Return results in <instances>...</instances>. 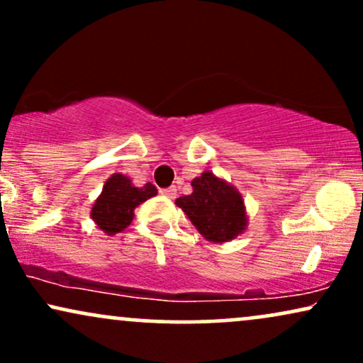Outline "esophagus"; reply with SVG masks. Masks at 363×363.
Listing matches in <instances>:
<instances>
[{
  "mask_svg": "<svg viewBox=\"0 0 363 363\" xmlns=\"http://www.w3.org/2000/svg\"><path fill=\"white\" fill-rule=\"evenodd\" d=\"M160 194H164L165 198H169V199H174L177 196V189L174 186L165 187V189H160Z\"/></svg>",
  "mask_w": 363,
  "mask_h": 363,
  "instance_id": "esophagus-1",
  "label": "esophagus"
}]
</instances>
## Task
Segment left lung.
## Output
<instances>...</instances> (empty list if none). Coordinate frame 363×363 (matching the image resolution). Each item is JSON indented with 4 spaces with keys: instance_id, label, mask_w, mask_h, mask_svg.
<instances>
[{
    "instance_id": "left-lung-1",
    "label": "left lung",
    "mask_w": 363,
    "mask_h": 363,
    "mask_svg": "<svg viewBox=\"0 0 363 363\" xmlns=\"http://www.w3.org/2000/svg\"><path fill=\"white\" fill-rule=\"evenodd\" d=\"M193 193L181 196L176 205L193 222L196 230L215 244L230 242L247 228L244 198L235 186L205 170L191 181Z\"/></svg>"
}]
</instances>
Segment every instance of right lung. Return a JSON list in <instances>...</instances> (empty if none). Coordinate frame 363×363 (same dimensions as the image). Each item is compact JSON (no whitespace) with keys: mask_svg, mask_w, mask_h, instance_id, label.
Here are the masks:
<instances>
[{"mask_svg":"<svg viewBox=\"0 0 363 363\" xmlns=\"http://www.w3.org/2000/svg\"><path fill=\"white\" fill-rule=\"evenodd\" d=\"M158 193L153 184L136 187L124 174H112L102 187V193L91 205L90 216L94 223L107 235H116L129 227L135 208Z\"/></svg>","mask_w":363,"mask_h":363,"instance_id":"add662e5","label":"right lung"}]
</instances>
